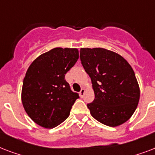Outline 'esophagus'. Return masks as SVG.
Segmentation results:
<instances>
[{
  "label": "esophagus",
  "mask_w": 155,
  "mask_h": 155,
  "mask_svg": "<svg viewBox=\"0 0 155 155\" xmlns=\"http://www.w3.org/2000/svg\"><path fill=\"white\" fill-rule=\"evenodd\" d=\"M84 93H85V88H84V87H82V88H81V90H80V97H84Z\"/></svg>",
  "instance_id": "obj_1"
}]
</instances>
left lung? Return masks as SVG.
<instances>
[{"label": "left lung", "mask_w": 155, "mask_h": 155, "mask_svg": "<svg viewBox=\"0 0 155 155\" xmlns=\"http://www.w3.org/2000/svg\"><path fill=\"white\" fill-rule=\"evenodd\" d=\"M80 60L91 78L95 99L90 113L104 125L116 127L130 119L138 104L140 88L130 63L104 48H81Z\"/></svg>", "instance_id": "1"}]
</instances>
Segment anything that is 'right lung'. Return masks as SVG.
Segmentation results:
<instances>
[{"label": "right lung", "mask_w": 155, "mask_h": 155, "mask_svg": "<svg viewBox=\"0 0 155 155\" xmlns=\"http://www.w3.org/2000/svg\"><path fill=\"white\" fill-rule=\"evenodd\" d=\"M78 58L76 48L56 47L35 58L28 68L21 102L28 116L40 126L52 129L70 115L79 95L71 90L65 74Z\"/></svg>", "instance_id": "right-lung-1"}]
</instances>
